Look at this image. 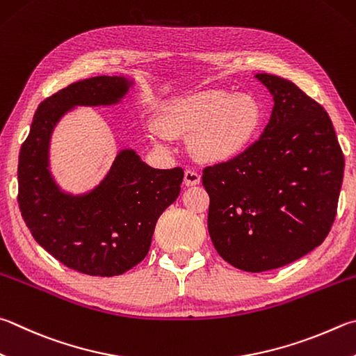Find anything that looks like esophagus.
<instances>
[{"label":"esophagus","instance_id":"34e87169","mask_svg":"<svg viewBox=\"0 0 356 356\" xmlns=\"http://www.w3.org/2000/svg\"><path fill=\"white\" fill-rule=\"evenodd\" d=\"M200 182V176L193 170H186L185 171V176H184V185L185 186H195V185H199Z\"/></svg>","mask_w":356,"mask_h":356}]
</instances>
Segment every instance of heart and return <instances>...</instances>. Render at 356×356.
Returning a JSON list of instances; mask_svg holds the SVG:
<instances>
[{"mask_svg":"<svg viewBox=\"0 0 356 356\" xmlns=\"http://www.w3.org/2000/svg\"><path fill=\"white\" fill-rule=\"evenodd\" d=\"M261 126L263 111L254 96L209 90L161 108L159 129L151 127L149 135L159 147H165L166 137L190 135V151L197 159L219 163L248 151L260 135Z\"/></svg>","mask_w":356,"mask_h":356,"instance_id":"1","label":"heart"}]
</instances>
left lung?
I'll return each instance as SVG.
<instances>
[{
  "label": "left lung",
  "instance_id": "left-lung-1",
  "mask_svg": "<svg viewBox=\"0 0 356 356\" xmlns=\"http://www.w3.org/2000/svg\"><path fill=\"white\" fill-rule=\"evenodd\" d=\"M273 113L240 157L204 170L209 234L225 261L263 273L325 240L338 209L344 154L324 107L283 77L255 74Z\"/></svg>",
  "mask_w": 356,
  "mask_h": 356
}]
</instances>
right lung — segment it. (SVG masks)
I'll return each instance as SVG.
<instances>
[{
    "mask_svg": "<svg viewBox=\"0 0 356 356\" xmlns=\"http://www.w3.org/2000/svg\"><path fill=\"white\" fill-rule=\"evenodd\" d=\"M134 81L95 76L49 96L32 120L18 159V204L34 240L77 273L113 277L143 260L157 219L177 199L184 171L151 168L134 149H121L106 177L90 191L60 188L49 170V145L74 107L115 106Z\"/></svg>",
    "mask_w": 356,
    "mask_h": 356,
    "instance_id": "obj_1",
    "label": "right lung"
}]
</instances>
